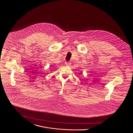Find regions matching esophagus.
Masks as SVG:
<instances>
[{"mask_svg": "<svg viewBox=\"0 0 133 133\" xmlns=\"http://www.w3.org/2000/svg\"><path fill=\"white\" fill-rule=\"evenodd\" d=\"M65 64L67 65V66H69L71 65V63L70 62H65Z\"/></svg>", "mask_w": 133, "mask_h": 133, "instance_id": "esophagus-1", "label": "esophagus"}]
</instances>
